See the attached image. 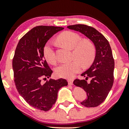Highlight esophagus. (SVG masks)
<instances>
[{"label":"esophagus","instance_id":"obj_1","mask_svg":"<svg viewBox=\"0 0 129 129\" xmlns=\"http://www.w3.org/2000/svg\"><path fill=\"white\" fill-rule=\"evenodd\" d=\"M68 83H69V85H73V79H69L68 80Z\"/></svg>","mask_w":129,"mask_h":129}]
</instances>
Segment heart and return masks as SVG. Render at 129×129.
<instances>
[{
	"label": "heart",
	"instance_id": "obj_1",
	"mask_svg": "<svg viewBox=\"0 0 129 129\" xmlns=\"http://www.w3.org/2000/svg\"><path fill=\"white\" fill-rule=\"evenodd\" d=\"M60 44L73 50V56L77 60L64 62L57 66L56 73L59 77L64 78H73L75 74L81 70L80 63L87 66L93 62L95 56V48L93 43L88 40H82L81 37L76 33L67 31L61 33L57 38ZM53 41H50L44 48V55L45 59L50 63H56L55 51L53 48Z\"/></svg>",
	"mask_w": 129,
	"mask_h": 129
}]
</instances>
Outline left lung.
<instances>
[{
	"mask_svg": "<svg viewBox=\"0 0 129 129\" xmlns=\"http://www.w3.org/2000/svg\"><path fill=\"white\" fill-rule=\"evenodd\" d=\"M67 28L82 33L95 47L94 61L89 69L81 74L86 77L85 80L76 79L73 84L86 91L87 97L81 104L87 107H96L106 100L113 84L115 62L110 45L106 38L91 26L78 24ZM88 77L91 79L89 83L86 81Z\"/></svg>",
	"mask_w": 129,
	"mask_h": 129,
	"instance_id": "8db88e82",
	"label": "left lung"
}]
</instances>
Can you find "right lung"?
Returning a JSON list of instances; mask_svg holds the SVG:
<instances>
[{"label":"right lung","instance_id":"obj_1","mask_svg":"<svg viewBox=\"0 0 129 129\" xmlns=\"http://www.w3.org/2000/svg\"><path fill=\"white\" fill-rule=\"evenodd\" d=\"M63 29L53 26L33 28L20 39L13 59L14 82L19 93L30 106L44 112L54 104L59 90L68 85L62 78L41 83L42 78H49L53 73L44 57V47L54 34Z\"/></svg>","mask_w":129,"mask_h":129}]
</instances>
